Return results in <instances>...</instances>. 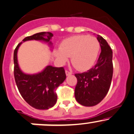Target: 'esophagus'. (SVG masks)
Segmentation results:
<instances>
[{
  "label": "esophagus",
  "mask_w": 134,
  "mask_h": 134,
  "mask_svg": "<svg viewBox=\"0 0 134 134\" xmlns=\"http://www.w3.org/2000/svg\"><path fill=\"white\" fill-rule=\"evenodd\" d=\"M65 74H66V76H70V75L72 74V72L70 71H68V70H66Z\"/></svg>",
  "instance_id": "1"
}]
</instances>
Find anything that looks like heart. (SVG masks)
Segmentation results:
<instances>
[{
    "label": "heart",
    "instance_id": "b5f03b06",
    "mask_svg": "<svg viewBox=\"0 0 134 134\" xmlns=\"http://www.w3.org/2000/svg\"><path fill=\"white\" fill-rule=\"evenodd\" d=\"M100 45L97 38L87 35H78L67 38L60 44L55 55L62 64L70 57V62L78 70L89 69L99 53Z\"/></svg>",
    "mask_w": 134,
    "mask_h": 134
}]
</instances>
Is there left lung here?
<instances>
[{
  "label": "left lung",
  "instance_id": "1",
  "mask_svg": "<svg viewBox=\"0 0 134 134\" xmlns=\"http://www.w3.org/2000/svg\"><path fill=\"white\" fill-rule=\"evenodd\" d=\"M101 48L97 64L83 73L75 74L77 82L75 98L84 106H93L104 99L108 93L113 74V51L107 41L97 36Z\"/></svg>",
  "mask_w": 134,
  "mask_h": 134
}]
</instances>
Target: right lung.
<instances>
[{
  "label": "right lung",
  "mask_w": 134,
  "mask_h": 134,
  "mask_svg": "<svg viewBox=\"0 0 134 134\" xmlns=\"http://www.w3.org/2000/svg\"><path fill=\"white\" fill-rule=\"evenodd\" d=\"M47 35H46V34ZM47 36V38L44 36ZM51 32H39L26 37L23 41H43L51 45ZM22 42L19 43L14 51V76L18 89L28 104L37 109H48L52 108L57 100L56 89L64 81L66 74L64 67L48 65L41 72L26 74L20 69L18 63L17 52Z\"/></svg>",
  "instance_id": "obj_1"
}]
</instances>
